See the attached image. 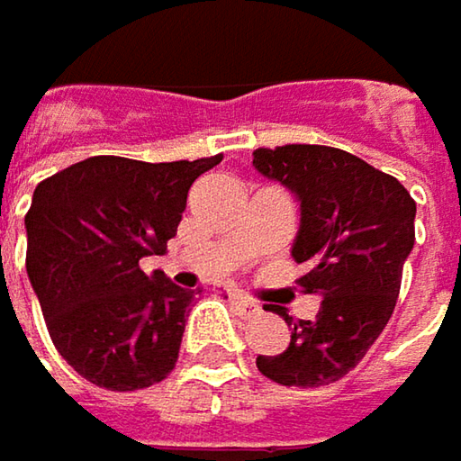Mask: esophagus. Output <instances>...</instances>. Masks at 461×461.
Instances as JSON below:
<instances>
[{
	"instance_id": "1",
	"label": "esophagus",
	"mask_w": 461,
	"mask_h": 461,
	"mask_svg": "<svg viewBox=\"0 0 461 461\" xmlns=\"http://www.w3.org/2000/svg\"><path fill=\"white\" fill-rule=\"evenodd\" d=\"M230 299H233V304H236V310H239L241 317H257V314L262 312L259 304L254 299L244 296V294H230Z\"/></svg>"
}]
</instances>
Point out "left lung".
Segmentation results:
<instances>
[{
	"instance_id": "1",
	"label": "left lung",
	"mask_w": 461,
	"mask_h": 461,
	"mask_svg": "<svg viewBox=\"0 0 461 461\" xmlns=\"http://www.w3.org/2000/svg\"><path fill=\"white\" fill-rule=\"evenodd\" d=\"M254 167L299 199L294 259L307 265L304 294L322 296L314 320L285 312L291 344L257 357L265 378L317 388L359 365L391 320L402 270L414 247L417 204L410 191L344 149L285 144L257 149Z\"/></svg>"
}]
</instances>
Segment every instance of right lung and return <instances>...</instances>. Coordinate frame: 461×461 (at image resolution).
Returning a JSON list of instances; mask_svg holds the SVG:
<instances>
[{
	"label": "right lung",
	"mask_w": 461,
	"mask_h": 461,
	"mask_svg": "<svg viewBox=\"0 0 461 461\" xmlns=\"http://www.w3.org/2000/svg\"><path fill=\"white\" fill-rule=\"evenodd\" d=\"M220 159L102 154L36 185L25 270L57 351L94 385L139 391L176 367L194 291L139 259L167 251L191 183Z\"/></svg>",
	"instance_id": "add662e5"
}]
</instances>
